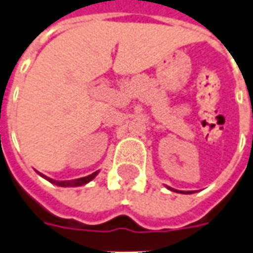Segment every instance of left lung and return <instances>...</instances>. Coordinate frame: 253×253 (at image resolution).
I'll use <instances>...</instances> for the list:
<instances>
[{
  "label": "left lung",
  "mask_w": 253,
  "mask_h": 253,
  "mask_svg": "<svg viewBox=\"0 0 253 253\" xmlns=\"http://www.w3.org/2000/svg\"><path fill=\"white\" fill-rule=\"evenodd\" d=\"M168 189H169V190H172V191H177V190H173V189H170V187H168ZM180 193H182V191H180ZM183 194H191V193H190V191H187V193H183Z\"/></svg>",
  "instance_id": "8db88e82"
}]
</instances>
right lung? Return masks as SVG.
I'll list each match as a JSON object with an SVG mask.
<instances>
[{
    "label": "right lung",
    "instance_id": "right-lung-1",
    "mask_svg": "<svg viewBox=\"0 0 253 253\" xmlns=\"http://www.w3.org/2000/svg\"><path fill=\"white\" fill-rule=\"evenodd\" d=\"M41 176L45 177L48 182L53 183V184H56V186H60V187H77V186H83V184H86L88 182H90L93 177L96 176L97 172H93L92 175L89 176H85V177H80V179H74V180H62V182H59V180H53V179H50V177H46L42 173H40Z\"/></svg>",
    "mask_w": 253,
    "mask_h": 253
}]
</instances>
